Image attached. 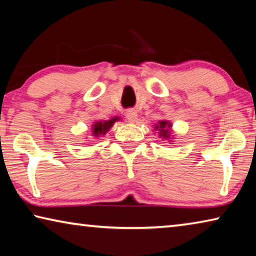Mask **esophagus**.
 I'll use <instances>...</instances> for the list:
<instances>
[{
	"mask_svg": "<svg viewBox=\"0 0 256 256\" xmlns=\"http://www.w3.org/2000/svg\"><path fill=\"white\" fill-rule=\"evenodd\" d=\"M136 116H138L136 110H133V108H130V110H126V118L128 120V122H131V123L136 122Z\"/></svg>",
	"mask_w": 256,
	"mask_h": 256,
	"instance_id": "obj_1",
	"label": "esophagus"
}]
</instances>
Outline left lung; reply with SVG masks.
Wrapping results in <instances>:
<instances>
[{
  "label": "left lung",
  "instance_id": "1",
  "mask_svg": "<svg viewBox=\"0 0 256 256\" xmlns=\"http://www.w3.org/2000/svg\"><path fill=\"white\" fill-rule=\"evenodd\" d=\"M170 128L172 124L168 122V120H159V123L156 125V130H159L160 131V136H162L164 138H170Z\"/></svg>",
  "mask_w": 256,
  "mask_h": 256
}]
</instances>
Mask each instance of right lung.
<instances>
[{"instance_id": "add662e5", "label": "right lung", "mask_w": 256, "mask_h": 256, "mask_svg": "<svg viewBox=\"0 0 256 256\" xmlns=\"http://www.w3.org/2000/svg\"><path fill=\"white\" fill-rule=\"evenodd\" d=\"M116 120H118V118H114L108 120H98V122H94L92 125L94 136H105V134L110 131V128L114 125Z\"/></svg>"}]
</instances>
